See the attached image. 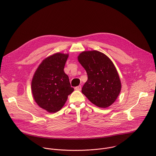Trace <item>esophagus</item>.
Returning <instances> with one entry per match:
<instances>
[{"mask_svg": "<svg viewBox=\"0 0 156 156\" xmlns=\"http://www.w3.org/2000/svg\"><path fill=\"white\" fill-rule=\"evenodd\" d=\"M75 89L77 90H81V86L80 85V86H76V87H75Z\"/></svg>", "mask_w": 156, "mask_h": 156, "instance_id": "34e87169", "label": "esophagus"}]
</instances>
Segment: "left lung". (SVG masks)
I'll return each mask as SVG.
<instances>
[{"label":"left lung","instance_id":"8db88e82","mask_svg":"<svg viewBox=\"0 0 156 156\" xmlns=\"http://www.w3.org/2000/svg\"><path fill=\"white\" fill-rule=\"evenodd\" d=\"M78 60L87 74L82 93L98 107L105 108L112 105L121 90L119 76L113 62L96 50L83 51Z\"/></svg>","mask_w":156,"mask_h":156}]
</instances>
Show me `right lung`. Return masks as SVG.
I'll list each match as a JSON object with an SVG mask.
<instances>
[{"mask_svg":"<svg viewBox=\"0 0 156 156\" xmlns=\"http://www.w3.org/2000/svg\"><path fill=\"white\" fill-rule=\"evenodd\" d=\"M69 54L57 53L45 58L37 69L31 83L37 104L49 113H56L74 90L64 71Z\"/></svg>","mask_w":156,"mask_h":156,"instance_id":"1","label":"right lung"}]
</instances>
